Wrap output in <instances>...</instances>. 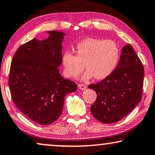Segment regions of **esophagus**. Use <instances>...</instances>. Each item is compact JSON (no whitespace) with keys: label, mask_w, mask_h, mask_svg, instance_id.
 <instances>
[{"label":"esophagus","mask_w":155,"mask_h":155,"mask_svg":"<svg viewBox=\"0 0 155 155\" xmlns=\"http://www.w3.org/2000/svg\"><path fill=\"white\" fill-rule=\"evenodd\" d=\"M78 88L80 89V90H85V89H86V86L84 84H79L78 85Z\"/></svg>","instance_id":"1"}]
</instances>
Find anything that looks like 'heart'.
Here are the masks:
<instances>
[{
    "label": "heart",
    "instance_id": "heart-1",
    "mask_svg": "<svg viewBox=\"0 0 155 155\" xmlns=\"http://www.w3.org/2000/svg\"><path fill=\"white\" fill-rule=\"evenodd\" d=\"M119 49L112 40L87 38L76 46V55L66 51L62 57L64 73L67 77L75 78L84 70V63L87 71L83 76L88 79L94 76L97 79L107 77L118 62Z\"/></svg>",
    "mask_w": 155,
    "mask_h": 155
}]
</instances>
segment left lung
<instances>
[{"label":"left lung","instance_id":"left-lung-1","mask_svg":"<svg viewBox=\"0 0 155 155\" xmlns=\"http://www.w3.org/2000/svg\"><path fill=\"white\" fill-rule=\"evenodd\" d=\"M144 68L131 45L122 48L120 60L114 71L101 81L88 88L96 92L97 98L91 112L102 123L119 121L140 102Z\"/></svg>","mask_w":155,"mask_h":155}]
</instances>
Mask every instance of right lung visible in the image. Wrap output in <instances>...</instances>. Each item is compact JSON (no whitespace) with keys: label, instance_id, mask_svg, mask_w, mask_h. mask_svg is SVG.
<instances>
[{"label":"right lung","instance_id":"right-lung-1","mask_svg":"<svg viewBox=\"0 0 155 155\" xmlns=\"http://www.w3.org/2000/svg\"><path fill=\"white\" fill-rule=\"evenodd\" d=\"M48 33V38H34L19 48L12 58L8 81L15 105L41 125L56 121L62 113L66 95L77 88L76 83L59 72L65 34Z\"/></svg>","mask_w":155,"mask_h":155}]
</instances>
